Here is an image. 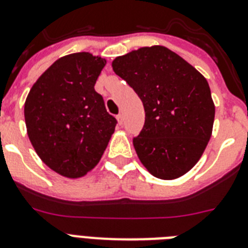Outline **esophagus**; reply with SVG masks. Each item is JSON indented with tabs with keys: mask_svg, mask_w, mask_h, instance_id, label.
<instances>
[{
	"mask_svg": "<svg viewBox=\"0 0 248 248\" xmlns=\"http://www.w3.org/2000/svg\"><path fill=\"white\" fill-rule=\"evenodd\" d=\"M117 122L118 126H122V124H124V116H122V114H118L117 116Z\"/></svg>",
	"mask_w": 248,
	"mask_h": 248,
	"instance_id": "1",
	"label": "esophagus"
}]
</instances>
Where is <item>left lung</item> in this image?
Returning <instances> with one entry per match:
<instances>
[{
  "label": "left lung",
  "instance_id": "obj_1",
  "mask_svg": "<svg viewBox=\"0 0 248 248\" xmlns=\"http://www.w3.org/2000/svg\"><path fill=\"white\" fill-rule=\"evenodd\" d=\"M112 68L142 101L145 124L134 139L142 165L163 180L186 174L202 157L213 131L216 107L207 79L161 45L117 57Z\"/></svg>",
  "mask_w": 248,
  "mask_h": 248
}]
</instances>
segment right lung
<instances>
[{
	"mask_svg": "<svg viewBox=\"0 0 248 248\" xmlns=\"http://www.w3.org/2000/svg\"><path fill=\"white\" fill-rule=\"evenodd\" d=\"M107 60L82 51L54 62L25 101L30 142L43 163L69 179L99 163L117 121L108 113L94 84Z\"/></svg>",
	"mask_w": 248,
	"mask_h": 248,
	"instance_id": "1",
	"label": "right lung"
}]
</instances>
